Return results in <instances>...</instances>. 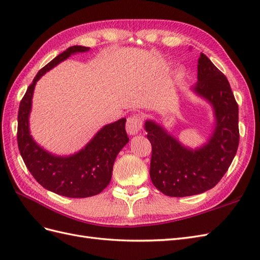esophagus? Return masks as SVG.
<instances>
[{
	"instance_id": "obj_1",
	"label": "esophagus",
	"mask_w": 260,
	"mask_h": 260,
	"mask_svg": "<svg viewBox=\"0 0 260 260\" xmlns=\"http://www.w3.org/2000/svg\"><path fill=\"white\" fill-rule=\"evenodd\" d=\"M143 119L140 115H132L127 119V124H125V129L129 135H137L142 129Z\"/></svg>"
}]
</instances>
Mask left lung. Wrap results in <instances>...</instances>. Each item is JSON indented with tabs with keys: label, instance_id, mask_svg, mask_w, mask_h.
Segmentation results:
<instances>
[{
	"label": "left lung",
	"instance_id": "left-lung-1",
	"mask_svg": "<svg viewBox=\"0 0 260 260\" xmlns=\"http://www.w3.org/2000/svg\"><path fill=\"white\" fill-rule=\"evenodd\" d=\"M198 79L192 89L212 105L216 117V128L205 145L186 148L159 124L145 122L152 144L149 176L161 193L172 198L201 194L214 187L229 169L239 146V106L230 83L203 53Z\"/></svg>",
	"mask_w": 260,
	"mask_h": 260
}]
</instances>
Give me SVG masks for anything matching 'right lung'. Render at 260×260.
Listing matches in <instances>:
<instances>
[{
  "mask_svg": "<svg viewBox=\"0 0 260 260\" xmlns=\"http://www.w3.org/2000/svg\"><path fill=\"white\" fill-rule=\"evenodd\" d=\"M86 51L89 48L85 46H70L39 70L18 111V148L30 174L46 190L73 199L96 195L111 182L116 157L129 141L124 128L125 118L102 128L80 152L60 157L44 151L35 142L29 131V114L37 81L72 54Z\"/></svg>",
  "mask_w": 260,
  "mask_h": 260,
  "instance_id": "obj_1",
  "label": "right lung"
}]
</instances>
